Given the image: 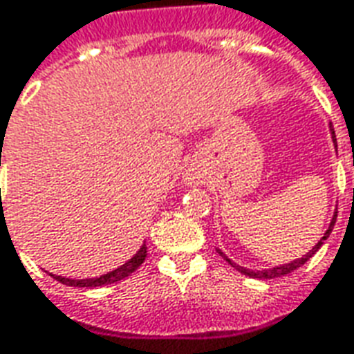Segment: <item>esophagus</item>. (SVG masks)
<instances>
[{"label": "esophagus", "mask_w": 354, "mask_h": 354, "mask_svg": "<svg viewBox=\"0 0 354 354\" xmlns=\"http://www.w3.org/2000/svg\"><path fill=\"white\" fill-rule=\"evenodd\" d=\"M202 177H204V173H202V169L194 164H190L187 173H185V179H187L190 185H196V183H200L202 181Z\"/></svg>", "instance_id": "1"}]
</instances>
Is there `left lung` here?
<instances>
[{
	"instance_id": "8db88e82",
	"label": "left lung",
	"mask_w": 354,
	"mask_h": 354,
	"mask_svg": "<svg viewBox=\"0 0 354 354\" xmlns=\"http://www.w3.org/2000/svg\"><path fill=\"white\" fill-rule=\"evenodd\" d=\"M333 137H335V135H333ZM333 141H335V139H333ZM353 196H354V192H353ZM335 217H337V212H335V215H333L332 223H330V227H328V230H326V232H324V236L320 238V242H318V244L315 245V248H313V250H310V252L307 253V255H303V257H299V259H295V261H292V263H286V265H280V267H272V269H267V270H250V269H244V267H238L236 263L230 261L229 257H227V255H225V253H223L221 250H217V252H219V255H221L225 261L229 263V265H232V267H234V269H236V270H240V272H242V274H245V277L261 278V280H265V278L284 277V274H290V272H293V270L299 269L301 265H305V263L309 261L310 257H313V255H315V253L318 252V248L324 244L326 238L330 236V232H332L333 225H335Z\"/></svg>"
}]
</instances>
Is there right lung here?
Returning a JSON list of instances; mask_svg holds the SVG:
<instances>
[{
  "mask_svg": "<svg viewBox=\"0 0 354 354\" xmlns=\"http://www.w3.org/2000/svg\"><path fill=\"white\" fill-rule=\"evenodd\" d=\"M145 257H147V245L142 244L141 250L133 255L129 261L122 265V267H118L116 270H112L109 274H102L99 278H85V280H70V278H64V277H55V280H59L61 284H66V286H77V288H97V286H106V284H116L120 280H124L127 278L129 274H133L135 270L139 269L145 261Z\"/></svg>",
  "mask_w": 354,
  "mask_h": 354,
  "instance_id": "right-lung-1",
  "label": "right lung"
}]
</instances>
